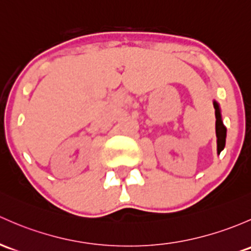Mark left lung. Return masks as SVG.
<instances>
[{"mask_svg":"<svg viewBox=\"0 0 251 251\" xmlns=\"http://www.w3.org/2000/svg\"><path fill=\"white\" fill-rule=\"evenodd\" d=\"M215 108V132H216V144H218V155H220V152L223 151L224 148L226 144V127L223 123V117H221V109L220 105L216 101L213 102Z\"/></svg>","mask_w":251,"mask_h":251,"instance_id":"1","label":"left lung"}]
</instances>
